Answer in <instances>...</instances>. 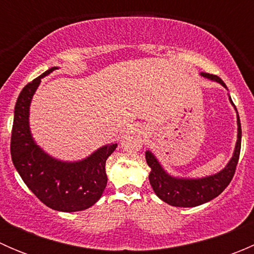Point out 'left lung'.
Here are the masks:
<instances>
[{
  "instance_id": "1",
  "label": "left lung",
  "mask_w": 254,
  "mask_h": 254,
  "mask_svg": "<svg viewBox=\"0 0 254 254\" xmlns=\"http://www.w3.org/2000/svg\"><path fill=\"white\" fill-rule=\"evenodd\" d=\"M200 76L212 82H217L227 89L224 81L217 76L210 75L206 72H200ZM227 96H229L230 103L232 104L237 115V141L235 145L232 157L221 171L214 173V175L196 177V178L173 176L163 168L157 157L150 150L145 152L146 162L151 168L150 175H148L150 184L156 195L165 203L179 207H194L201 205V204H205L220 195L231 182L235 171H236L238 157H240L242 130H241V122L236 107L229 93Z\"/></svg>"
}]
</instances>
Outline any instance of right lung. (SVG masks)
I'll return each instance as SVG.
<instances>
[{"instance_id": "right-lung-1", "label": "right lung", "mask_w": 254, "mask_h": 254, "mask_svg": "<svg viewBox=\"0 0 254 254\" xmlns=\"http://www.w3.org/2000/svg\"><path fill=\"white\" fill-rule=\"evenodd\" d=\"M58 68H49L19 93L14 107L11 156L23 182L45 205L58 211H81L101 199L108 182L106 161L118 143L101 146L78 161L59 160L38 145L30 130V104L42 78Z\"/></svg>"}]
</instances>
